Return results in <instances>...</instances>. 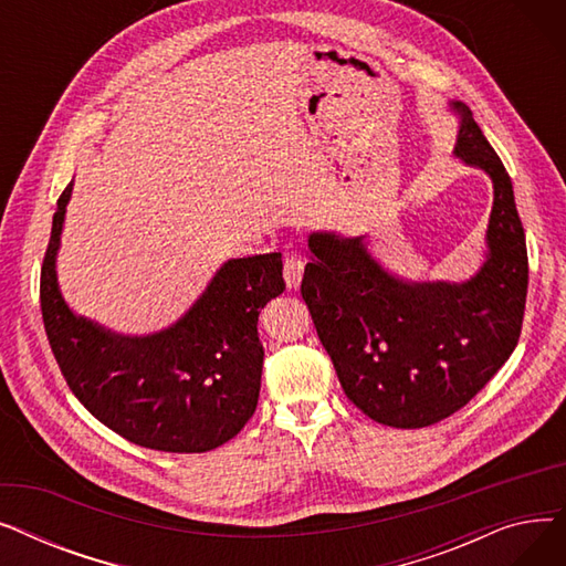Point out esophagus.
<instances>
[{"mask_svg": "<svg viewBox=\"0 0 566 566\" xmlns=\"http://www.w3.org/2000/svg\"><path fill=\"white\" fill-rule=\"evenodd\" d=\"M303 273H305V263L295 256H289L284 261V282L289 289H298L303 282Z\"/></svg>", "mask_w": 566, "mask_h": 566, "instance_id": "obj_1", "label": "esophagus"}]
</instances>
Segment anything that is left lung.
Listing matches in <instances>:
<instances>
[{"label": "left lung", "instance_id": "8db88e82", "mask_svg": "<svg viewBox=\"0 0 566 566\" xmlns=\"http://www.w3.org/2000/svg\"><path fill=\"white\" fill-rule=\"evenodd\" d=\"M454 156L493 184L486 252L463 282H412L385 268L367 235L314 231L303 298L346 397L378 424L422 429L463 408L514 353L527 295V250L512 178L472 112Z\"/></svg>", "mask_w": 566, "mask_h": 566}]
</instances>
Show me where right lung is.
Instances as JSON below:
<instances>
[{"mask_svg": "<svg viewBox=\"0 0 566 566\" xmlns=\"http://www.w3.org/2000/svg\"><path fill=\"white\" fill-rule=\"evenodd\" d=\"M73 181L56 201L41 271L48 342L77 401L139 448L199 454L241 431L259 401L256 321L284 291L282 254L224 261L192 307L151 335H122L75 314L56 280Z\"/></svg>", "mask_w": 566, "mask_h": 566, "instance_id": "obj_1", "label": "right lung"}]
</instances>
